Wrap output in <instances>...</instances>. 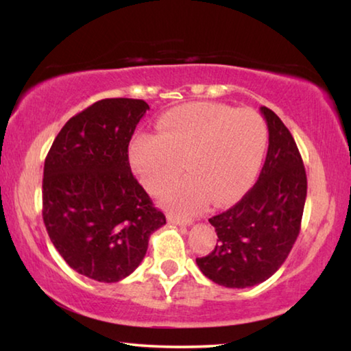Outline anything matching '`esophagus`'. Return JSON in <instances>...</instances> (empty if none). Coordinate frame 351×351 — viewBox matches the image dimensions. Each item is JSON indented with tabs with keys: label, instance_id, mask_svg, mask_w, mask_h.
<instances>
[{
	"label": "esophagus",
	"instance_id": "obj_1",
	"mask_svg": "<svg viewBox=\"0 0 351 351\" xmlns=\"http://www.w3.org/2000/svg\"><path fill=\"white\" fill-rule=\"evenodd\" d=\"M167 221L170 224H176V226H190L193 221L190 218H181V217H176L173 213H167Z\"/></svg>",
	"mask_w": 351,
	"mask_h": 351
}]
</instances>
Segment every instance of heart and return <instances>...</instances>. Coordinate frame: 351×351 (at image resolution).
I'll return each instance as SVG.
<instances>
[{
	"mask_svg": "<svg viewBox=\"0 0 351 351\" xmlns=\"http://www.w3.org/2000/svg\"><path fill=\"white\" fill-rule=\"evenodd\" d=\"M268 128L257 111L215 102L178 106L159 119V133H138L128 156L134 173L159 193L184 170L187 176L165 189L164 204L181 215L210 201L226 204L245 190L263 161Z\"/></svg>",
	"mask_w": 351,
	"mask_h": 351,
	"instance_id": "obj_1",
	"label": "heart"
}]
</instances>
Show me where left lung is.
Masks as SVG:
<instances>
[{
    "label": "left lung",
    "instance_id": "left-lung-1",
    "mask_svg": "<svg viewBox=\"0 0 351 351\" xmlns=\"http://www.w3.org/2000/svg\"><path fill=\"white\" fill-rule=\"evenodd\" d=\"M269 132L263 169L239 203L209 218L217 246L197 258L201 272L226 288H247L280 268L300 232L306 199L304 161L289 130L261 106Z\"/></svg>",
    "mask_w": 351,
    "mask_h": 351
}]
</instances>
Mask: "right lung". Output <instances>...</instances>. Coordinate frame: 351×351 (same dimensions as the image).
Here are the masks:
<instances>
[{
    "mask_svg": "<svg viewBox=\"0 0 351 351\" xmlns=\"http://www.w3.org/2000/svg\"><path fill=\"white\" fill-rule=\"evenodd\" d=\"M147 110L139 99L99 100L64 123L45 159L46 230L71 268L93 280L132 274L150 235L165 224L128 161Z\"/></svg>",
    "mask_w": 351,
    "mask_h": 351,
    "instance_id": "1",
    "label": "right lung"
}]
</instances>
